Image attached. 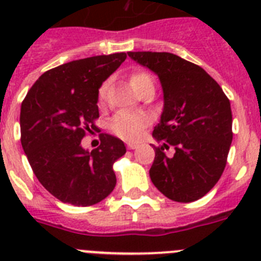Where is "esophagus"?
Returning a JSON list of instances; mask_svg holds the SVG:
<instances>
[{
	"label": "esophagus",
	"mask_w": 261,
	"mask_h": 261,
	"mask_svg": "<svg viewBox=\"0 0 261 261\" xmlns=\"http://www.w3.org/2000/svg\"><path fill=\"white\" fill-rule=\"evenodd\" d=\"M126 147H128L129 150H133V149H136V147H137V144H133V142H128V144H126Z\"/></svg>",
	"instance_id": "34e87169"
}]
</instances>
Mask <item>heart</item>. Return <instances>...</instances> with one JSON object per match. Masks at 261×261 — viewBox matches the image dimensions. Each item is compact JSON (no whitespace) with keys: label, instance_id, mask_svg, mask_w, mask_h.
Masks as SVG:
<instances>
[{"label":"heart","instance_id":"heart-1","mask_svg":"<svg viewBox=\"0 0 261 261\" xmlns=\"http://www.w3.org/2000/svg\"><path fill=\"white\" fill-rule=\"evenodd\" d=\"M130 85L135 89L136 93H138L140 90L144 89L146 85L154 84L153 78L150 75L145 73V71H135L130 78ZM107 89H108V82H103L102 86L99 87L98 91V99L99 103H103L107 95ZM149 123V117L146 115L142 114H133V112H119L116 116L111 121V130L115 135L119 136L120 138L128 140V141H133L137 140L141 135L142 129L146 126Z\"/></svg>","mask_w":261,"mask_h":261}]
</instances>
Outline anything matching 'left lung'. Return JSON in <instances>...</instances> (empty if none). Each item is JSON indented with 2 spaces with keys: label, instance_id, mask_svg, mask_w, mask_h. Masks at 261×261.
Instances as JSON below:
<instances>
[{
  "label": "left lung",
  "instance_id": "8db88e82",
  "mask_svg": "<svg viewBox=\"0 0 261 261\" xmlns=\"http://www.w3.org/2000/svg\"><path fill=\"white\" fill-rule=\"evenodd\" d=\"M158 75L163 111L153 130L156 142L150 179L167 199L191 202L216 186L232 141L230 102L220 85L202 68L168 52H128ZM171 144L175 154L163 151Z\"/></svg>",
  "mask_w": 261,
  "mask_h": 261
}]
</instances>
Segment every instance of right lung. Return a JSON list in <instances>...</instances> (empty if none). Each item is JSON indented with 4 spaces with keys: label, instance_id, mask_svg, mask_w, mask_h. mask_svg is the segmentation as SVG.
I'll use <instances>...</instances> for the list:
<instances>
[{
    "label": "right lung",
    "instance_id": "add662e5",
    "mask_svg": "<svg viewBox=\"0 0 261 261\" xmlns=\"http://www.w3.org/2000/svg\"><path fill=\"white\" fill-rule=\"evenodd\" d=\"M125 59L114 53L62 64L43 73L23 100V150L41 186L60 201L90 206L116 186L114 163L125 154L124 142L106 133L93 150L81 142L99 117V87Z\"/></svg>",
    "mask_w": 261,
    "mask_h": 261
}]
</instances>
